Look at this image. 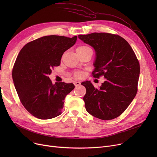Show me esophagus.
Returning a JSON list of instances; mask_svg holds the SVG:
<instances>
[{
	"label": "esophagus",
	"mask_w": 157,
	"mask_h": 157,
	"mask_svg": "<svg viewBox=\"0 0 157 157\" xmlns=\"http://www.w3.org/2000/svg\"><path fill=\"white\" fill-rule=\"evenodd\" d=\"M74 85H75L76 87H77V86H79L81 85V83H80V82H79V81H74Z\"/></svg>",
	"instance_id": "1"
}]
</instances>
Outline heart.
I'll return each instance as SVG.
<instances>
[{
    "label": "heart",
    "instance_id": "1",
    "mask_svg": "<svg viewBox=\"0 0 157 157\" xmlns=\"http://www.w3.org/2000/svg\"><path fill=\"white\" fill-rule=\"evenodd\" d=\"M90 49H90L89 47H88L86 46H80L77 48L76 51H77L78 54H82V53H85V52H86L88 50H90ZM73 74H74V76H75L76 78H80L82 77V76H83V74H82V72H80V71L74 72Z\"/></svg>",
    "mask_w": 157,
    "mask_h": 157
}]
</instances>
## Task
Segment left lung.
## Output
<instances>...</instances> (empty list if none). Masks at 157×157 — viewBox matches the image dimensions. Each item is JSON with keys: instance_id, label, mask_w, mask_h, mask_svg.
Masks as SVG:
<instances>
[{"instance_id": "1", "label": "left lung", "mask_w": 157, "mask_h": 157, "mask_svg": "<svg viewBox=\"0 0 157 157\" xmlns=\"http://www.w3.org/2000/svg\"><path fill=\"white\" fill-rule=\"evenodd\" d=\"M78 37L95 50L93 77L105 78L98 89L90 81L81 83L86 90L83 97L86 109L101 120L116 118L137 94L140 73L137 58L127 41L118 35L94 32Z\"/></svg>"}]
</instances>
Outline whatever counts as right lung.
Instances as JSON below:
<instances>
[{"label":"right lung","mask_w":157,"mask_h":157,"mask_svg":"<svg viewBox=\"0 0 157 157\" xmlns=\"http://www.w3.org/2000/svg\"><path fill=\"white\" fill-rule=\"evenodd\" d=\"M76 40L77 36H46L30 41L20 50L13 79L20 102L34 117L47 120L62 113L65 96L74 85L64 82L53 85L48 75L60 65L62 55Z\"/></svg>","instance_id":"1"}]
</instances>
